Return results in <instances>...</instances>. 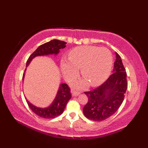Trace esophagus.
I'll list each match as a JSON object with an SVG mask.
<instances>
[{"instance_id":"esophagus-1","label":"esophagus","mask_w":148,"mask_h":148,"mask_svg":"<svg viewBox=\"0 0 148 148\" xmlns=\"http://www.w3.org/2000/svg\"><path fill=\"white\" fill-rule=\"evenodd\" d=\"M80 94V92H76V91L74 90L73 92H72V95L73 96H77L78 95H79Z\"/></svg>"}]
</instances>
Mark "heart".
<instances>
[{"instance_id":"1","label":"heart","mask_w":148,"mask_h":148,"mask_svg":"<svg viewBox=\"0 0 148 148\" xmlns=\"http://www.w3.org/2000/svg\"><path fill=\"white\" fill-rule=\"evenodd\" d=\"M112 57L106 48L97 46H79L71 50L69 60L62 59L61 67L65 78L68 81L76 78L81 68V75L92 86H97L105 81L111 72ZM86 84V81L79 84L80 87Z\"/></svg>"}]
</instances>
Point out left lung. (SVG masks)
I'll use <instances>...</instances> for the list:
<instances>
[{
    "label": "left lung",
    "mask_w": 148,
    "mask_h": 148,
    "mask_svg": "<svg viewBox=\"0 0 148 148\" xmlns=\"http://www.w3.org/2000/svg\"><path fill=\"white\" fill-rule=\"evenodd\" d=\"M116 56L113 73L108 79L97 88L84 92L88 100L83 111L91 120L99 121L109 118L124 100L128 86L127 72L120 56L116 53Z\"/></svg>",
    "instance_id": "obj_1"
}]
</instances>
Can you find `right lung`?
<instances>
[{
	"mask_svg": "<svg viewBox=\"0 0 148 148\" xmlns=\"http://www.w3.org/2000/svg\"><path fill=\"white\" fill-rule=\"evenodd\" d=\"M66 44H67V42L62 41V40L54 39L40 45L29 56L27 62V66L29 65L31 60L37 56L48 55L50 54L57 55L60 51V49L65 48ZM25 72L23 74V80L25 76ZM71 97L70 88L67 84L62 83L60 86L57 95H56L54 101L48 108H37V107H36L29 102V100L26 98L25 99L29 108L37 116L43 118L53 119L62 114L66 105H67L69 100L71 99Z\"/></svg>",
	"mask_w": 148,
	"mask_h": 148,
	"instance_id": "obj_1",
	"label": "right lung"
}]
</instances>
